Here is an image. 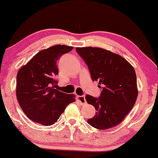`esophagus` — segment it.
Wrapping results in <instances>:
<instances>
[{
  "instance_id": "obj_1",
  "label": "esophagus",
  "mask_w": 158,
  "mask_h": 158,
  "mask_svg": "<svg viewBox=\"0 0 158 158\" xmlns=\"http://www.w3.org/2000/svg\"><path fill=\"white\" fill-rule=\"evenodd\" d=\"M77 100L81 101V104H85V103H86L85 96H77Z\"/></svg>"
}]
</instances>
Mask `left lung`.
I'll use <instances>...</instances> for the list:
<instances>
[{
    "mask_svg": "<svg viewBox=\"0 0 158 158\" xmlns=\"http://www.w3.org/2000/svg\"><path fill=\"white\" fill-rule=\"evenodd\" d=\"M76 52L89 69L93 81L102 88L98 98L86 95L88 103L96 110L87 122L98 129L119 124L132 109L138 90L135 69L124 57L98 47H77Z\"/></svg>",
    "mask_w": 158,
    "mask_h": 158,
    "instance_id": "left-lung-1",
    "label": "left lung"
}]
</instances>
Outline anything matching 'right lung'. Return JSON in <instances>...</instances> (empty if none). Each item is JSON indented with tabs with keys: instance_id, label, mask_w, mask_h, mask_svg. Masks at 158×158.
Returning a JSON list of instances; mask_svg holds the SVG:
<instances>
[{
	"instance_id": "1",
	"label": "right lung",
	"mask_w": 158,
	"mask_h": 158,
	"mask_svg": "<svg viewBox=\"0 0 158 158\" xmlns=\"http://www.w3.org/2000/svg\"><path fill=\"white\" fill-rule=\"evenodd\" d=\"M73 49L57 44L41 50L17 73V100L24 114L33 122L44 126L52 125L66 107L75 101L73 94L55 89L57 60Z\"/></svg>"
}]
</instances>
